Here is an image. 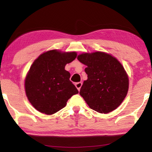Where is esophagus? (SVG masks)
Masks as SVG:
<instances>
[{
    "label": "esophagus",
    "mask_w": 152,
    "mask_h": 152,
    "mask_svg": "<svg viewBox=\"0 0 152 152\" xmlns=\"http://www.w3.org/2000/svg\"><path fill=\"white\" fill-rule=\"evenodd\" d=\"M75 86H76V87L77 88V89L78 91H80V89H81V87L82 86V83L81 82H77V83H75Z\"/></svg>",
    "instance_id": "1"
}]
</instances>
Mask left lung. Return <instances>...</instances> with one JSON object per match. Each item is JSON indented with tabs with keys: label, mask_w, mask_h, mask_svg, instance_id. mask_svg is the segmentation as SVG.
I'll use <instances>...</instances> for the list:
<instances>
[{
	"label": "left lung",
	"mask_w": 152,
	"mask_h": 152,
	"mask_svg": "<svg viewBox=\"0 0 152 152\" xmlns=\"http://www.w3.org/2000/svg\"><path fill=\"white\" fill-rule=\"evenodd\" d=\"M86 65L88 78L83 81L80 95L91 109L107 114L120 106L129 89V78L121 63L110 54L94 52L80 54Z\"/></svg>",
	"instance_id": "8db88e82"
}]
</instances>
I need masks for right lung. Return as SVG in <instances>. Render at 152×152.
I'll list each match as a JSON object with an SVG mask.
<instances>
[{"mask_svg":"<svg viewBox=\"0 0 152 152\" xmlns=\"http://www.w3.org/2000/svg\"><path fill=\"white\" fill-rule=\"evenodd\" d=\"M76 52L51 50L40 55L33 64L25 80L28 99L40 112L48 115L65 107L77 88L70 81L65 66L76 58Z\"/></svg>","mask_w":152,"mask_h":152,"instance_id":"obj_1","label":"right lung"}]
</instances>
